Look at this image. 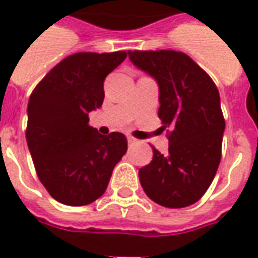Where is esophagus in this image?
I'll use <instances>...</instances> for the list:
<instances>
[{"label": "esophagus", "instance_id": "1", "mask_svg": "<svg viewBox=\"0 0 258 258\" xmlns=\"http://www.w3.org/2000/svg\"><path fill=\"white\" fill-rule=\"evenodd\" d=\"M127 141H128V144H135V142H138V140L133 138L131 135H128V137H127Z\"/></svg>", "mask_w": 258, "mask_h": 258}]
</instances>
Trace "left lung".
I'll return each instance as SVG.
<instances>
[{"label": "left lung", "mask_w": 258, "mask_h": 258, "mask_svg": "<svg viewBox=\"0 0 258 258\" xmlns=\"http://www.w3.org/2000/svg\"><path fill=\"white\" fill-rule=\"evenodd\" d=\"M128 58L159 87V117L170 128L168 153L153 149L140 182L155 203L181 209L196 203L216 177L225 121L210 76L177 51H128Z\"/></svg>", "instance_id": "left-lung-1"}]
</instances>
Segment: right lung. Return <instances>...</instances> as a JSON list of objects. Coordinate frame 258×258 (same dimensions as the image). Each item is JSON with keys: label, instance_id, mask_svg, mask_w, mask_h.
Returning a JSON list of instances; mask_svg holds the SVG:
<instances>
[{"label": "right lung", "instance_id": "obj_1", "mask_svg": "<svg viewBox=\"0 0 258 258\" xmlns=\"http://www.w3.org/2000/svg\"><path fill=\"white\" fill-rule=\"evenodd\" d=\"M125 58V51L70 55L31 94L27 146L41 184L59 203L85 206L101 198L127 152L121 133L102 135L88 125V113L102 106L106 76Z\"/></svg>", "mask_w": 258, "mask_h": 258}]
</instances>
